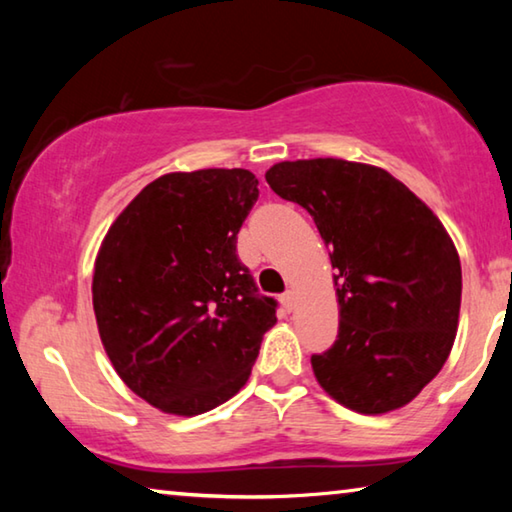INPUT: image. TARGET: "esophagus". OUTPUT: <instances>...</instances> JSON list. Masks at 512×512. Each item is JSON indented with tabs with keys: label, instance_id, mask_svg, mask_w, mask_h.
I'll return each instance as SVG.
<instances>
[{
	"label": "esophagus",
	"instance_id": "1",
	"mask_svg": "<svg viewBox=\"0 0 512 512\" xmlns=\"http://www.w3.org/2000/svg\"><path fill=\"white\" fill-rule=\"evenodd\" d=\"M282 305H284V309H287V311L296 309V293H293V291L284 293V296H282Z\"/></svg>",
	"mask_w": 512,
	"mask_h": 512
}]
</instances>
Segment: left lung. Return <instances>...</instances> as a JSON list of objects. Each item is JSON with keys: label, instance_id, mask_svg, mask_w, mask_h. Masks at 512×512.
I'll use <instances>...</instances> for the list:
<instances>
[{"label": "left lung", "instance_id": "left-lung-1", "mask_svg": "<svg viewBox=\"0 0 512 512\" xmlns=\"http://www.w3.org/2000/svg\"><path fill=\"white\" fill-rule=\"evenodd\" d=\"M266 183L311 214L336 271L339 336L311 357L318 384L366 415L409 404L456 339L463 277L445 225L372 164L277 162Z\"/></svg>", "mask_w": 512, "mask_h": 512}]
</instances>
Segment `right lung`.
Instances as JSON below:
<instances>
[{"instance_id": "add662e5", "label": "right lung", "mask_w": 512, "mask_h": 512, "mask_svg": "<svg viewBox=\"0 0 512 512\" xmlns=\"http://www.w3.org/2000/svg\"><path fill=\"white\" fill-rule=\"evenodd\" d=\"M248 169L164 173L137 194L99 248L92 305L121 381L155 409L198 415L246 384L275 323L237 257L259 196Z\"/></svg>"}]
</instances>
